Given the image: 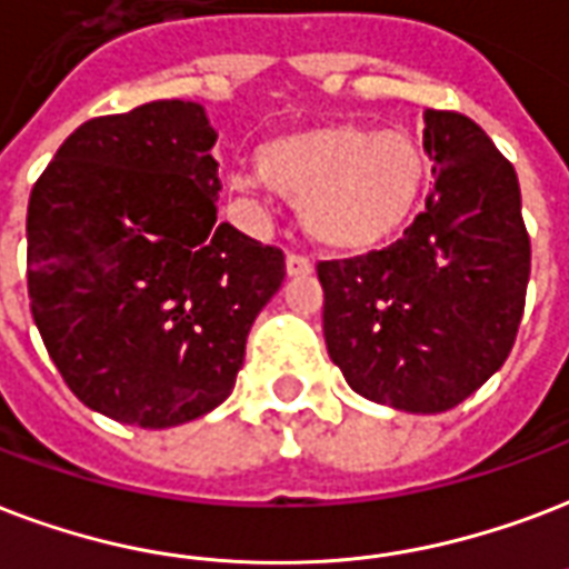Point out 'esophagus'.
<instances>
[{
	"label": "esophagus",
	"mask_w": 569,
	"mask_h": 569,
	"mask_svg": "<svg viewBox=\"0 0 569 569\" xmlns=\"http://www.w3.org/2000/svg\"><path fill=\"white\" fill-rule=\"evenodd\" d=\"M313 259L303 253H289L286 256V271H289V277H307L313 274Z\"/></svg>",
	"instance_id": "1"
}]
</instances>
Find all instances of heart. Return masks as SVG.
Masks as SVG:
<instances>
[{
  "instance_id": "b5f03b06",
  "label": "heart",
  "mask_w": 569,
  "mask_h": 569,
  "mask_svg": "<svg viewBox=\"0 0 569 569\" xmlns=\"http://www.w3.org/2000/svg\"><path fill=\"white\" fill-rule=\"evenodd\" d=\"M259 172L301 211L303 229L337 250H363L400 232L427 184V154L402 128L328 121L268 140ZM229 188L259 197V179L236 172Z\"/></svg>"
}]
</instances>
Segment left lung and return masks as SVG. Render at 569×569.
<instances>
[{"label":"left lung","mask_w":569,"mask_h":569,"mask_svg":"<svg viewBox=\"0 0 569 569\" xmlns=\"http://www.w3.org/2000/svg\"><path fill=\"white\" fill-rule=\"evenodd\" d=\"M432 188L400 241L319 262L328 355L361 397L436 415L507 361L531 238L513 163L462 112H423Z\"/></svg>","instance_id":"8db88e82"}]
</instances>
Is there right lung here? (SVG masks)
Returning <instances> with one entry per match:
<instances>
[{"label":"right lung","mask_w":569,"mask_h":569,"mask_svg":"<svg viewBox=\"0 0 569 569\" xmlns=\"http://www.w3.org/2000/svg\"><path fill=\"white\" fill-rule=\"evenodd\" d=\"M217 133L193 101L82 121L26 214L32 316L73 397L167 429L227 400L286 277L283 250L217 223Z\"/></svg>","instance_id":"obj_1"}]
</instances>
